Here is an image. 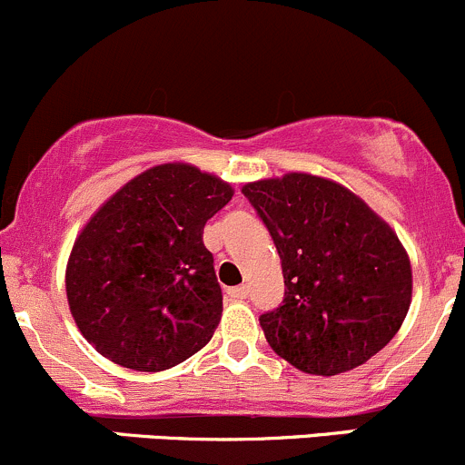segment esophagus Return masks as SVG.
Masks as SVG:
<instances>
[{
	"label": "esophagus",
	"mask_w": 465,
	"mask_h": 465,
	"mask_svg": "<svg viewBox=\"0 0 465 465\" xmlns=\"http://www.w3.org/2000/svg\"><path fill=\"white\" fill-rule=\"evenodd\" d=\"M227 294L232 299H247L250 297V288L247 285H238V288H229Z\"/></svg>",
	"instance_id": "esophagus-1"
}]
</instances>
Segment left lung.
<instances>
[{"mask_svg":"<svg viewBox=\"0 0 465 465\" xmlns=\"http://www.w3.org/2000/svg\"><path fill=\"white\" fill-rule=\"evenodd\" d=\"M242 193L283 267V302L261 315L272 351L303 373L337 376L384 349L411 303L396 232L349 189L308 173L250 182Z\"/></svg>","mask_w":465,"mask_h":465,"instance_id":"obj_1","label":"left lung"}]
</instances>
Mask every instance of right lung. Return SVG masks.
<instances>
[{
	"instance_id": "1",
	"label": "right lung",
	"mask_w": 465,
	"mask_h": 465,
	"mask_svg": "<svg viewBox=\"0 0 465 465\" xmlns=\"http://www.w3.org/2000/svg\"><path fill=\"white\" fill-rule=\"evenodd\" d=\"M233 189L191 163H162L89 218L67 262V302L83 337L134 371H163L198 353L223 315L206 220Z\"/></svg>"
}]
</instances>
